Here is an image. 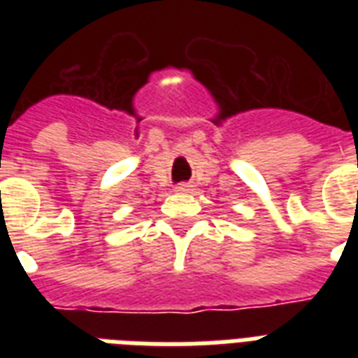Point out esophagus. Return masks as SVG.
<instances>
[{"label": "esophagus", "instance_id": "1", "mask_svg": "<svg viewBox=\"0 0 358 358\" xmlns=\"http://www.w3.org/2000/svg\"><path fill=\"white\" fill-rule=\"evenodd\" d=\"M191 187H193V185L189 184H178L176 185V191H178V193H187V191H191Z\"/></svg>", "mask_w": 358, "mask_h": 358}]
</instances>
